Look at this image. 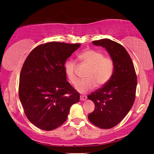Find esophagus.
Listing matches in <instances>:
<instances>
[{"instance_id":"1","label":"esophagus","mask_w":154,"mask_h":154,"mask_svg":"<svg viewBox=\"0 0 154 154\" xmlns=\"http://www.w3.org/2000/svg\"><path fill=\"white\" fill-rule=\"evenodd\" d=\"M87 99V96H85V95H82L80 96V100L82 101H84Z\"/></svg>"}]
</instances>
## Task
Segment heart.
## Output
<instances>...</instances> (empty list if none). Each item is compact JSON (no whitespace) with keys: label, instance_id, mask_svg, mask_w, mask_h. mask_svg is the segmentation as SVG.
Returning a JSON list of instances; mask_svg holds the SVG:
<instances>
[{"label":"heart","instance_id":"heart-1","mask_svg":"<svg viewBox=\"0 0 154 154\" xmlns=\"http://www.w3.org/2000/svg\"><path fill=\"white\" fill-rule=\"evenodd\" d=\"M79 58L90 66L86 75L87 79H83L77 83L76 90L80 93H85L96 86L100 87L108 82L113 71V64L111 58L104 57L100 51L87 50L79 55ZM75 62L69 60L65 64V72L72 84L75 85L78 78L75 73Z\"/></svg>","mask_w":154,"mask_h":154}]
</instances>
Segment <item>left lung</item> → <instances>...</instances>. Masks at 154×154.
Masks as SVG:
<instances>
[{"label": "left lung", "mask_w": 154, "mask_h": 154, "mask_svg": "<svg viewBox=\"0 0 154 154\" xmlns=\"http://www.w3.org/2000/svg\"><path fill=\"white\" fill-rule=\"evenodd\" d=\"M92 43L106 49L113 61V71L103 87L88 95V98L94 103L95 109L88 118L96 126L109 129L118 125L133 105L137 75L131 58L120 44L108 38Z\"/></svg>", "instance_id": "8db88e82"}]
</instances>
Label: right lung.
<instances>
[{"label": "right lung", "mask_w": 154, "mask_h": 154, "mask_svg": "<svg viewBox=\"0 0 154 154\" xmlns=\"http://www.w3.org/2000/svg\"><path fill=\"white\" fill-rule=\"evenodd\" d=\"M81 44L50 42L36 47L21 70L19 97L26 116L38 128L51 130L66 120L79 94L66 82L64 64Z\"/></svg>", "instance_id": "add662e5"}]
</instances>
